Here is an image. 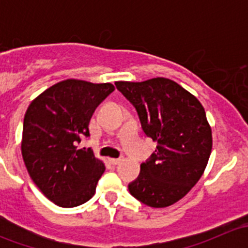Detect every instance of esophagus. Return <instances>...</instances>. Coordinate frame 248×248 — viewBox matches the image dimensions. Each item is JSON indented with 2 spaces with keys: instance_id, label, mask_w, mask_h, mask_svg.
I'll return each instance as SVG.
<instances>
[{
  "instance_id": "obj_1",
  "label": "esophagus",
  "mask_w": 248,
  "mask_h": 248,
  "mask_svg": "<svg viewBox=\"0 0 248 248\" xmlns=\"http://www.w3.org/2000/svg\"><path fill=\"white\" fill-rule=\"evenodd\" d=\"M109 162L112 164V166H117V164L121 162V158H109Z\"/></svg>"
}]
</instances>
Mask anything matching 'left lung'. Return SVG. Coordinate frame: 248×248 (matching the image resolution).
<instances>
[{
  "instance_id": "8db88e82",
  "label": "left lung",
  "mask_w": 248,
  "mask_h": 248,
  "mask_svg": "<svg viewBox=\"0 0 248 248\" xmlns=\"http://www.w3.org/2000/svg\"><path fill=\"white\" fill-rule=\"evenodd\" d=\"M115 85L137 109L144 133L157 142L128 185L129 193L147 206H170L191 191L206 168L212 134L204 107L167 78Z\"/></svg>"
}]
</instances>
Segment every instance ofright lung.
<instances>
[{
    "instance_id": "1",
    "label": "right lung",
    "mask_w": 248,
    "mask_h": 248,
    "mask_svg": "<svg viewBox=\"0 0 248 248\" xmlns=\"http://www.w3.org/2000/svg\"><path fill=\"white\" fill-rule=\"evenodd\" d=\"M115 90L110 82L67 79L34 98L26 110L21 154L32 181L57 206L74 207L93 197L106 170L91 149H79L90 137L97 107Z\"/></svg>"
}]
</instances>
